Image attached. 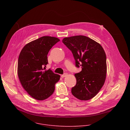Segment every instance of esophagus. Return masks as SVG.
<instances>
[{
  "mask_svg": "<svg viewBox=\"0 0 130 130\" xmlns=\"http://www.w3.org/2000/svg\"><path fill=\"white\" fill-rule=\"evenodd\" d=\"M67 76V73H65L63 74V75H62L61 76V77H62V78H64V77H66Z\"/></svg>",
  "mask_w": 130,
  "mask_h": 130,
  "instance_id": "obj_1",
  "label": "esophagus"
}]
</instances>
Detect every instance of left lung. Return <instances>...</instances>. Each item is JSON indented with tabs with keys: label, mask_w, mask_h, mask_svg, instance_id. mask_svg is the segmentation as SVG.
Wrapping results in <instances>:
<instances>
[{
	"label": "left lung",
	"mask_w": 130,
	"mask_h": 130,
	"mask_svg": "<svg viewBox=\"0 0 130 130\" xmlns=\"http://www.w3.org/2000/svg\"><path fill=\"white\" fill-rule=\"evenodd\" d=\"M69 49L77 67L82 70L75 74L76 85L71 88L73 96L81 100L94 98L104 84L107 72L106 57L101 45L83 35H76L63 39Z\"/></svg>",
	"instance_id": "obj_1"
}]
</instances>
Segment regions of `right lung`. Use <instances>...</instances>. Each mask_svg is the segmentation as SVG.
Masks as SVG:
<instances>
[{"mask_svg":"<svg viewBox=\"0 0 130 130\" xmlns=\"http://www.w3.org/2000/svg\"><path fill=\"white\" fill-rule=\"evenodd\" d=\"M60 41L55 37L42 36L27 44L20 52L18 77L24 89L36 100H44L52 95L55 83L60 79V75L46 69L47 54Z\"/></svg>","mask_w":130,"mask_h":130,"instance_id":"right-lung-1","label":"right lung"}]
</instances>
